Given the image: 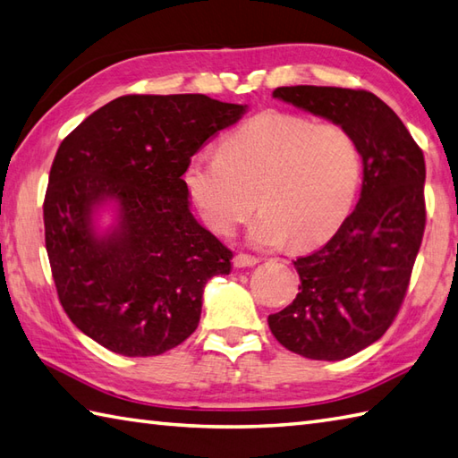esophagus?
<instances>
[{"mask_svg":"<svg viewBox=\"0 0 458 458\" xmlns=\"http://www.w3.org/2000/svg\"><path fill=\"white\" fill-rule=\"evenodd\" d=\"M256 264H259V258H256V256L242 254V251L234 256V267H251Z\"/></svg>","mask_w":458,"mask_h":458,"instance_id":"esophagus-1","label":"esophagus"}]
</instances>
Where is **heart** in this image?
I'll use <instances>...</instances> for the list:
<instances>
[{
	"label": "heart",
	"mask_w": 458,
	"mask_h": 458,
	"mask_svg": "<svg viewBox=\"0 0 458 458\" xmlns=\"http://www.w3.org/2000/svg\"><path fill=\"white\" fill-rule=\"evenodd\" d=\"M184 179L218 234H232L259 204L251 244L274 248L291 240L293 248H310L348 218L362 182V155L340 123L274 112L230 133L220 153L194 155Z\"/></svg>",
	"instance_id": "obj_1"
}]
</instances>
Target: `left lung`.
<instances>
[{
	"mask_svg": "<svg viewBox=\"0 0 458 458\" xmlns=\"http://www.w3.org/2000/svg\"><path fill=\"white\" fill-rule=\"evenodd\" d=\"M274 98L340 123L360 148V200L336 234L293 264V303L267 317L287 350L344 360L382 338L400 313L425 232V159L395 112L368 90L281 86Z\"/></svg>",
	"mask_w": 458,
	"mask_h": 458,
	"instance_id": "8db88e82",
	"label": "left lung"
}]
</instances>
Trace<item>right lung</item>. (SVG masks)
Segmentation results:
<instances>
[{"label": "right lung", "instance_id": "add662e5", "mask_svg": "<svg viewBox=\"0 0 458 458\" xmlns=\"http://www.w3.org/2000/svg\"><path fill=\"white\" fill-rule=\"evenodd\" d=\"M246 106L204 94L120 96L58 148L43 202L58 301L86 336L123 356H157L199 327L202 291L232 251L194 220L191 157ZM119 207L100 237L93 212Z\"/></svg>", "mask_w": 458, "mask_h": 458}]
</instances>
